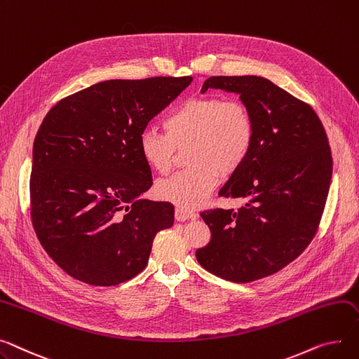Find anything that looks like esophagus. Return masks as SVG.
Here are the masks:
<instances>
[{"instance_id":"34e87169","label":"esophagus","mask_w":359,"mask_h":359,"mask_svg":"<svg viewBox=\"0 0 359 359\" xmlns=\"http://www.w3.org/2000/svg\"><path fill=\"white\" fill-rule=\"evenodd\" d=\"M175 217L179 222H184L187 219H195L196 218V213L192 210H187V209H182V208H176L175 210Z\"/></svg>"}]
</instances>
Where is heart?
Instances as JSON below:
<instances>
[{
	"instance_id": "heart-1",
	"label": "heart",
	"mask_w": 359,
	"mask_h": 359,
	"mask_svg": "<svg viewBox=\"0 0 359 359\" xmlns=\"http://www.w3.org/2000/svg\"><path fill=\"white\" fill-rule=\"evenodd\" d=\"M164 134L153 128L140 135L144 161L160 175L170 173L177 151L184 150L186 170L163 180L158 198L182 209L199 208L218 184L245 163L255 135L250 108L221 97H192L164 118Z\"/></svg>"
}]
</instances>
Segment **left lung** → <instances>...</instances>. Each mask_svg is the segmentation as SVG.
I'll return each mask as SVG.
<instances>
[{
  "label": "left lung",
  "mask_w": 359,
  "mask_h": 359,
  "mask_svg": "<svg viewBox=\"0 0 359 359\" xmlns=\"http://www.w3.org/2000/svg\"><path fill=\"white\" fill-rule=\"evenodd\" d=\"M240 95L254 118L251 151L219 195L245 206L210 209L201 217L210 241L196 251L209 273L233 283L271 276L313 240L325 209L332 154L312 107L261 76H212L208 89Z\"/></svg>",
  "instance_id": "8db88e82"
}]
</instances>
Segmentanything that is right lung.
<instances>
[{
	"label": "right lung",
	"mask_w": 359,
	"mask_h": 359,
	"mask_svg": "<svg viewBox=\"0 0 359 359\" xmlns=\"http://www.w3.org/2000/svg\"><path fill=\"white\" fill-rule=\"evenodd\" d=\"M192 76L112 79L59 101L37 131L30 213L44 251L92 285L146 269L154 236L175 222L169 202L140 199L153 184L138 142Z\"/></svg>",
	"instance_id": "obj_1"
}]
</instances>
